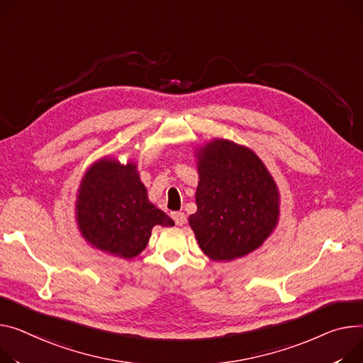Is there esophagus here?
Returning a JSON list of instances; mask_svg holds the SVG:
<instances>
[{"label":"esophagus","mask_w":363,"mask_h":363,"mask_svg":"<svg viewBox=\"0 0 363 363\" xmlns=\"http://www.w3.org/2000/svg\"><path fill=\"white\" fill-rule=\"evenodd\" d=\"M172 219L175 220V223H177L178 226H182V225L186 223V216H185L182 211H175V213H172Z\"/></svg>","instance_id":"1"}]
</instances>
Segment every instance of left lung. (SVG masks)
I'll return each mask as SVG.
<instances>
[{"label": "left lung", "mask_w": 363, "mask_h": 363, "mask_svg": "<svg viewBox=\"0 0 363 363\" xmlns=\"http://www.w3.org/2000/svg\"><path fill=\"white\" fill-rule=\"evenodd\" d=\"M197 211L188 217L211 261H232L258 250L280 219L279 186L264 162L242 144L208 140L194 150Z\"/></svg>", "instance_id": "obj_1"}]
</instances>
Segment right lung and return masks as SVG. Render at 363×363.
Returning a JSON list of instances; mask_svg holds the SVG:
<instances>
[{
    "label": "right lung",
    "instance_id": "right-lung-1",
    "mask_svg": "<svg viewBox=\"0 0 363 363\" xmlns=\"http://www.w3.org/2000/svg\"><path fill=\"white\" fill-rule=\"evenodd\" d=\"M80 235L91 247L131 259L146 250L155 226H174L157 208L140 179L137 163L104 156L93 162L77 188L74 203Z\"/></svg>",
    "mask_w": 363,
    "mask_h": 363
}]
</instances>
